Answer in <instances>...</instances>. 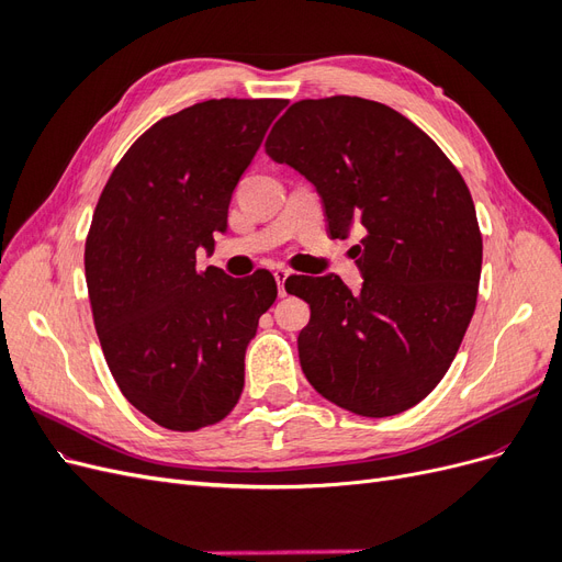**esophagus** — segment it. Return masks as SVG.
Masks as SVG:
<instances>
[{
  "instance_id": "34e87169",
  "label": "esophagus",
  "mask_w": 562,
  "mask_h": 562,
  "mask_svg": "<svg viewBox=\"0 0 562 562\" xmlns=\"http://www.w3.org/2000/svg\"><path fill=\"white\" fill-rule=\"evenodd\" d=\"M288 277H291V271H288V269H277V271H274V279H277L279 295H281V297H285V295H288V291H285V281H288Z\"/></svg>"
}]
</instances>
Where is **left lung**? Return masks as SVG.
I'll return each instance as SVG.
<instances>
[{"label":"left lung","mask_w":562,"mask_h":562,"mask_svg":"<svg viewBox=\"0 0 562 562\" xmlns=\"http://www.w3.org/2000/svg\"><path fill=\"white\" fill-rule=\"evenodd\" d=\"M267 155L307 178L328 234L353 246L361 291L291 277L310 304L300 366L323 398L391 417L443 380L479 297L483 239L464 178L427 133L375 100H300L271 128Z\"/></svg>","instance_id":"1"}]
</instances>
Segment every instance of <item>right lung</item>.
<instances>
[{"instance_id":"obj_1","label":"right lung","mask_w":562,"mask_h":562,"mask_svg":"<svg viewBox=\"0 0 562 562\" xmlns=\"http://www.w3.org/2000/svg\"><path fill=\"white\" fill-rule=\"evenodd\" d=\"M285 100L220 98L164 116L131 145L98 199L83 250L100 347L133 407L159 427L225 419L244 359L277 300L267 269H196L227 229L236 182Z\"/></svg>"}]
</instances>
